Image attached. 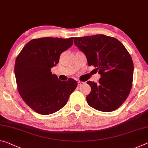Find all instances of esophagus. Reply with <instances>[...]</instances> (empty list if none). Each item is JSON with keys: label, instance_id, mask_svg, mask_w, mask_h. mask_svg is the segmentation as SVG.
<instances>
[{"label": "esophagus", "instance_id": "esophagus-1", "mask_svg": "<svg viewBox=\"0 0 148 148\" xmlns=\"http://www.w3.org/2000/svg\"><path fill=\"white\" fill-rule=\"evenodd\" d=\"M84 82H82V81H78L77 82V85H78V86H82V85L84 84Z\"/></svg>", "mask_w": 148, "mask_h": 148}]
</instances>
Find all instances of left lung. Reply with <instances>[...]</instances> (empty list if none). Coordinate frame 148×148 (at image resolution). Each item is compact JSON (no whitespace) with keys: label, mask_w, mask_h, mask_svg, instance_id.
<instances>
[{"label":"left lung","mask_w":148,"mask_h":148,"mask_svg":"<svg viewBox=\"0 0 148 148\" xmlns=\"http://www.w3.org/2000/svg\"><path fill=\"white\" fill-rule=\"evenodd\" d=\"M74 43L101 76L97 83L87 82L91 88L87 104L99 111L116 110L132 87L134 65L128 51L118 40L104 34L75 37Z\"/></svg>","instance_id":"1"}]
</instances>
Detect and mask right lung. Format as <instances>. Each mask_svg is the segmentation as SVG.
<instances>
[{"mask_svg": "<svg viewBox=\"0 0 148 148\" xmlns=\"http://www.w3.org/2000/svg\"><path fill=\"white\" fill-rule=\"evenodd\" d=\"M73 40V37L31 40L17 57L14 72L17 90L23 101L37 113L49 115L61 110L76 88V80L61 81L51 72Z\"/></svg>", "mask_w": 148, "mask_h": 148, "instance_id": "1", "label": "right lung"}]
</instances>
